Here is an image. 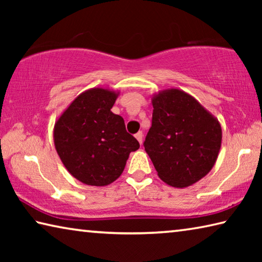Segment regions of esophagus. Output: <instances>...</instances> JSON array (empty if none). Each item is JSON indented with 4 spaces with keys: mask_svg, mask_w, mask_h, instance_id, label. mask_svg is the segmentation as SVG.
<instances>
[{
    "mask_svg": "<svg viewBox=\"0 0 262 262\" xmlns=\"http://www.w3.org/2000/svg\"><path fill=\"white\" fill-rule=\"evenodd\" d=\"M135 137H136V140L139 141V143L142 144V141H143V133L139 132L137 134H135Z\"/></svg>",
    "mask_w": 262,
    "mask_h": 262,
    "instance_id": "obj_1",
    "label": "esophagus"
}]
</instances>
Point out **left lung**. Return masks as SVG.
Instances as JSON below:
<instances>
[{"label": "left lung", "mask_w": 262, "mask_h": 262, "mask_svg": "<svg viewBox=\"0 0 262 262\" xmlns=\"http://www.w3.org/2000/svg\"><path fill=\"white\" fill-rule=\"evenodd\" d=\"M144 149L164 183L184 188L209 173L222 144L221 123L180 89L155 94Z\"/></svg>", "instance_id": "1"}]
</instances>
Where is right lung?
Returning a JSON list of instances; mask_svg holds the SVG:
<instances>
[{"mask_svg": "<svg viewBox=\"0 0 262 262\" xmlns=\"http://www.w3.org/2000/svg\"><path fill=\"white\" fill-rule=\"evenodd\" d=\"M120 95L92 88L75 98L55 121L54 145L74 178L90 186H107L125 170L129 154L140 148L125 121L111 108Z\"/></svg>", "mask_w": 262, "mask_h": 262, "instance_id": "1", "label": "right lung"}]
</instances>
